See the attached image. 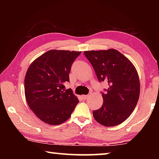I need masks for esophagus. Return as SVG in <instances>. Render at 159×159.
Masks as SVG:
<instances>
[{"instance_id":"34e87169","label":"esophagus","mask_w":159,"mask_h":159,"mask_svg":"<svg viewBox=\"0 0 159 159\" xmlns=\"http://www.w3.org/2000/svg\"><path fill=\"white\" fill-rule=\"evenodd\" d=\"M82 98H83V99H88L89 98V95H83L82 96Z\"/></svg>"}]
</instances>
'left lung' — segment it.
<instances>
[{"label":"left lung","instance_id":"left-lung-1","mask_svg":"<svg viewBox=\"0 0 159 159\" xmlns=\"http://www.w3.org/2000/svg\"><path fill=\"white\" fill-rule=\"evenodd\" d=\"M99 82L107 81L109 88L102 93L103 104L93 111L99 123L107 127L119 125L127 119L138 104L140 85L133 63L119 51H85Z\"/></svg>","mask_w":159,"mask_h":159}]
</instances>
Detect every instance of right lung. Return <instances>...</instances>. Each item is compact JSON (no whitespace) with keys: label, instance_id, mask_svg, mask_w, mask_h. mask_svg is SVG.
<instances>
[{"label":"right lung","instance_id":"add662e5","mask_svg":"<svg viewBox=\"0 0 159 159\" xmlns=\"http://www.w3.org/2000/svg\"><path fill=\"white\" fill-rule=\"evenodd\" d=\"M81 52L51 50L31 64L25 79V98L36 116L56 125L71 116L79 99L71 89L64 85L69 81L71 65Z\"/></svg>","mask_w":159,"mask_h":159}]
</instances>
